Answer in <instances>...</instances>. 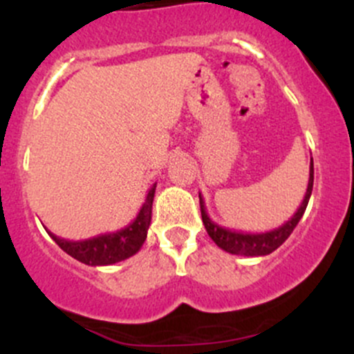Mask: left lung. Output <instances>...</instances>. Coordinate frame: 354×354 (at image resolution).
Wrapping results in <instances>:
<instances>
[{
  "label": "left lung",
  "mask_w": 354,
  "mask_h": 354,
  "mask_svg": "<svg viewBox=\"0 0 354 354\" xmlns=\"http://www.w3.org/2000/svg\"><path fill=\"white\" fill-rule=\"evenodd\" d=\"M313 188V159H310V178H308V187H306V194L303 197L301 205L298 207L295 214H292L291 219H288L286 223L281 224L276 230L266 231V233H245V231H234L227 230V227L219 226L217 223H214L209 217L205 209V202L203 197L198 194L200 198V212H202V221L203 226H205L207 233L212 238V241L219 248H223L224 252L233 253V255H245V257H263L272 253L274 250L279 248L284 241L288 240L289 234L292 233V230L296 227V224L299 223V219L305 214L306 205H308L310 195H312Z\"/></svg>",
  "instance_id": "left-lung-1"
}]
</instances>
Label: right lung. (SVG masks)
Wrapping results in <instances>:
<instances>
[{"mask_svg":"<svg viewBox=\"0 0 354 354\" xmlns=\"http://www.w3.org/2000/svg\"><path fill=\"white\" fill-rule=\"evenodd\" d=\"M156 195V183L149 190L144 205L138 210L137 217L128 226L114 231V233L97 234L94 238L80 241H70L59 238L48 231L49 236L58 243L62 250H65L70 257L77 259L85 266H111V263L121 262L133 257L144 245L147 238L149 226L152 219V202Z\"/></svg>","mask_w":354,"mask_h":354,"instance_id":"obj_1","label":"right lung"}]
</instances>
